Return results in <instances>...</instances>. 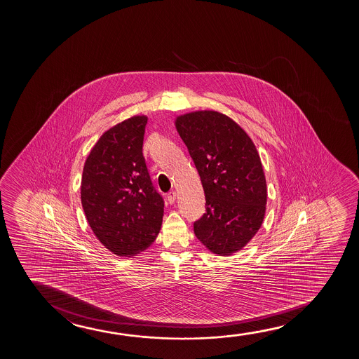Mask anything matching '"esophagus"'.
<instances>
[{
    "label": "esophagus",
    "instance_id": "obj_1",
    "mask_svg": "<svg viewBox=\"0 0 359 359\" xmlns=\"http://www.w3.org/2000/svg\"><path fill=\"white\" fill-rule=\"evenodd\" d=\"M168 201H169V203L172 205V203H174L175 202V200H177V192L175 191H170L169 194H168Z\"/></svg>",
    "mask_w": 359,
    "mask_h": 359
}]
</instances>
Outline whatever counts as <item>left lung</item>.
<instances>
[{"label":"left lung","mask_w":359,"mask_h":359,"mask_svg":"<svg viewBox=\"0 0 359 359\" xmlns=\"http://www.w3.org/2000/svg\"><path fill=\"white\" fill-rule=\"evenodd\" d=\"M175 128L206 197L195 236L213 254L231 255L252 239L265 217L267 187L255 144L236 121L213 110L180 115Z\"/></svg>","instance_id":"obj_1"}]
</instances>
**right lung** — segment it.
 Returning a JSON list of instances; mask_svg holds the SVG:
<instances>
[{
  "label": "right lung",
  "instance_id": "add662e5",
  "mask_svg": "<svg viewBox=\"0 0 359 359\" xmlns=\"http://www.w3.org/2000/svg\"><path fill=\"white\" fill-rule=\"evenodd\" d=\"M146 115L118 123L100 136L84 163L81 201L94 236L115 255L130 257L152 245L164 201L153 187L142 146Z\"/></svg>",
  "mask_w": 359,
  "mask_h": 359
}]
</instances>
